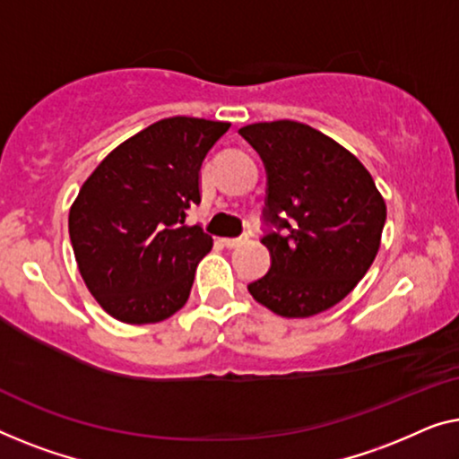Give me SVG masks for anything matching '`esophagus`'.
Masks as SVG:
<instances>
[{
  "instance_id": "1",
  "label": "esophagus",
  "mask_w": 459,
  "mask_h": 459,
  "mask_svg": "<svg viewBox=\"0 0 459 459\" xmlns=\"http://www.w3.org/2000/svg\"><path fill=\"white\" fill-rule=\"evenodd\" d=\"M247 238H249V232H245V235L235 237V238H222V243H224V247L232 249V247H238V245H243Z\"/></svg>"
}]
</instances>
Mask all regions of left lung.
<instances>
[{
	"label": "left lung",
	"mask_w": 459,
	"mask_h": 459,
	"mask_svg": "<svg viewBox=\"0 0 459 459\" xmlns=\"http://www.w3.org/2000/svg\"><path fill=\"white\" fill-rule=\"evenodd\" d=\"M266 168L262 243L270 270L254 299L285 318L337 306L364 279L380 247L386 205L359 160L295 120L238 128Z\"/></svg>",
	"instance_id": "left-lung-1"
}]
</instances>
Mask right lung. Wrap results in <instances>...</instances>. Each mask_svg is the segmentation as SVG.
Instances as JSON below:
<instances>
[{
	"label": "right lung",
	"mask_w": 459,
	"mask_h": 459,
	"mask_svg": "<svg viewBox=\"0 0 459 459\" xmlns=\"http://www.w3.org/2000/svg\"><path fill=\"white\" fill-rule=\"evenodd\" d=\"M229 122L174 116L109 152L68 216L79 273L100 306L126 325H152L189 299L212 249L186 210L202 202L199 168Z\"/></svg>",
	"instance_id": "right-lung-1"
}]
</instances>
